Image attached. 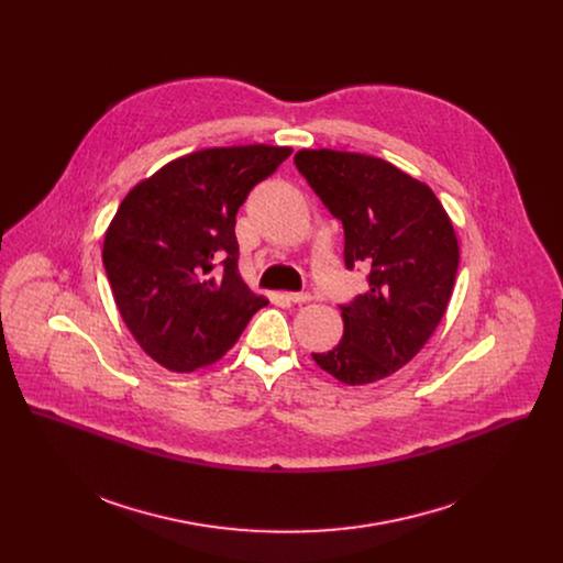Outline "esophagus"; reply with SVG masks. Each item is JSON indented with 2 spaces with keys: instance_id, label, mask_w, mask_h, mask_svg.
Listing matches in <instances>:
<instances>
[{
  "instance_id": "esophagus-1",
  "label": "esophagus",
  "mask_w": 563,
  "mask_h": 563,
  "mask_svg": "<svg viewBox=\"0 0 563 563\" xmlns=\"http://www.w3.org/2000/svg\"><path fill=\"white\" fill-rule=\"evenodd\" d=\"M287 300H291V302H296V305H302V302H309L311 296H309L307 291H289V294H287Z\"/></svg>"
}]
</instances>
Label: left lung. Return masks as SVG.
<instances>
[{
  "instance_id": "obj_1",
  "label": "left lung",
  "mask_w": 563,
  "mask_h": 563,
  "mask_svg": "<svg viewBox=\"0 0 563 563\" xmlns=\"http://www.w3.org/2000/svg\"><path fill=\"white\" fill-rule=\"evenodd\" d=\"M296 167L345 229V265L369 289L341 307L343 339L316 365L367 385L408 365L445 316L459 267L454 224L434 191L380 157L302 148Z\"/></svg>"
}]
</instances>
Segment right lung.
I'll return each mask as SVG.
<instances>
[{
    "mask_svg": "<svg viewBox=\"0 0 563 563\" xmlns=\"http://www.w3.org/2000/svg\"><path fill=\"white\" fill-rule=\"evenodd\" d=\"M291 146H211L140 180L104 233L102 261L126 330L169 372L220 361L269 300L238 272L235 213Z\"/></svg>",
    "mask_w": 563,
    "mask_h": 563,
    "instance_id": "right-lung-1",
    "label": "right lung"
}]
</instances>
